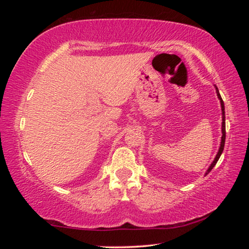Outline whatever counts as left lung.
Here are the masks:
<instances>
[{
	"label": "left lung",
	"instance_id": "obj_1",
	"mask_svg": "<svg viewBox=\"0 0 249 249\" xmlns=\"http://www.w3.org/2000/svg\"><path fill=\"white\" fill-rule=\"evenodd\" d=\"M215 89H216L217 98L220 99L221 107H222V140H221V146H220V148H218V151H217V155L215 156V158H214L213 162L211 163V166L209 167V169L206 170L205 175H208L209 172L213 169L214 166L216 165L217 160L220 159L221 155H222V153H223V149H224V145H225V135H226V133H225V111H224V102H223V100H222V98H221V94H220V92H218V89H217L216 87H215Z\"/></svg>",
	"mask_w": 249,
	"mask_h": 249
}]
</instances>
